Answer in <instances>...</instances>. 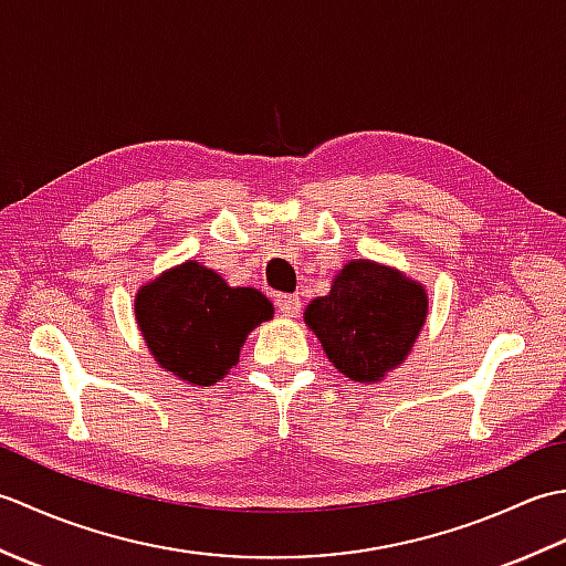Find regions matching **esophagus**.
<instances>
[{
    "instance_id": "esophagus-1",
    "label": "esophagus",
    "mask_w": 566,
    "mask_h": 566,
    "mask_svg": "<svg viewBox=\"0 0 566 566\" xmlns=\"http://www.w3.org/2000/svg\"><path fill=\"white\" fill-rule=\"evenodd\" d=\"M276 308H280V314L284 318H296L298 311H302V298L294 296V294H276Z\"/></svg>"
}]
</instances>
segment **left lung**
Segmentation results:
<instances>
[{
  "label": "left lung",
  "mask_w": 566,
  "mask_h": 566,
  "mask_svg": "<svg viewBox=\"0 0 566 566\" xmlns=\"http://www.w3.org/2000/svg\"><path fill=\"white\" fill-rule=\"evenodd\" d=\"M428 318L426 286L391 264L350 260L331 292L304 311L333 367L353 381L377 384L411 355Z\"/></svg>",
  "instance_id": "8db88e82"
}]
</instances>
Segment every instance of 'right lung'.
<instances>
[{
  "mask_svg": "<svg viewBox=\"0 0 566 566\" xmlns=\"http://www.w3.org/2000/svg\"><path fill=\"white\" fill-rule=\"evenodd\" d=\"M134 314L155 363L191 387H211L238 365L240 347L274 306L260 290L231 286L185 260L140 286Z\"/></svg>",
  "mask_w": 566,
  "mask_h": 566,
  "instance_id": "1",
  "label": "right lung"
}]
</instances>
